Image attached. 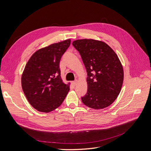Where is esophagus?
Returning a JSON list of instances; mask_svg holds the SVG:
<instances>
[{
    "label": "esophagus",
    "instance_id": "obj_1",
    "mask_svg": "<svg viewBox=\"0 0 151 151\" xmlns=\"http://www.w3.org/2000/svg\"><path fill=\"white\" fill-rule=\"evenodd\" d=\"M77 82H78V81H77V80H76V81H72V84L73 85V86H76L77 85Z\"/></svg>",
    "mask_w": 151,
    "mask_h": 151
}]
</instances>
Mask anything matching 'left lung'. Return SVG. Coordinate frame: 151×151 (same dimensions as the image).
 <instances>
[{
    "instance_id": "1",
    "label": "left lung",
    "mask_w": 151,
    "mask_h": 151,
    "mask_svg": "<svg viewBox=\"0 0 151 151\" xmlns=\"http://www.w3.org/2000/svg\"><path fill=\"white\" fill-rule=\"evenodd\" d=\"M83 59L88 74V91L82 101L95 109L111 105L120 94L123 82V68L119 58L106 43L93 39L73 42Z\"/></svg>"
}]
</instances>
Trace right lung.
Here are the masks:
<instances>
[{"label":"right lung","instance_id":"1","mask_svg":"<svg viewBox=\"0 0 151 151\" xmlns=\"http://www.w3.org/2000/svg\"><path fill=\"white\" fill-rule=\"evenodd\" d=\"M70 42L68 39L39 49L26 63L21 76L22 89L38 111L49 113L60 106L70 90V83L62 81L59 65Z\"/></svg>","mask_w":151,"mask_h":151}]
</instances>
